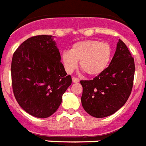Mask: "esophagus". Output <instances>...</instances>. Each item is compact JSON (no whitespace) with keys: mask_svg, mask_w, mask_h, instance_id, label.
<instances>
[{"mask_svg":"<svg viewBox=\"0 0 146 146\" xmlns=\"http://www.w3.org/2000/svg\"><path fill=\"white\" fill-rule=\"evenodd\" d=\"M72 80H73V82H80V79L77 77H73L72 78Z\"/></svg>","mask_w":146,"mask_h":146,"instance_id":"1","label":"esophagus"}]
</instances>
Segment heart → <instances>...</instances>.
I'll list each match as a JSON object with an SVG mask.
<instances>
[{"label":"heart","instance_id":"1","mask_svg":"<svg viewBox=\"0 0 146 146\" xmlns=\"http://www.w3.org/2000/svg\"><path fill=\"white\" fill-rule=\"evenodd\" d=\"M111 57L112 48L108 43L86 40L74 43L70 51H64L61 60L68 73L73 72L77 67L78 60H80L82 70L87 75L97 76L106 70Z\"/></svg>","mask_w":146,"mask_h":146}]
</instances>
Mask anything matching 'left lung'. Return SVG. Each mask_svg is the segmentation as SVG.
<instances>
[{"mask_svg":"<svg viewBox=\"0 0 146 146\" xmlns=\"http://www.w3.org/2000/svg\"><path fill=\"white\" fill-rule=\"evenodd\" d=\"M135 63L127 45L119 39L113 58L103 73L81 80V102L87 113L97 118L113 114L124 105L133 85Z\"/></svg>","mask_w":146,"mask_h":146,"instance_id":"left-lung-1","label":"left lung"}]
</instances>
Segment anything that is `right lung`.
<instances>
[{
  "label": "right lung",
  "mask_w": 146,
  "mask_h": 146,
  "mask_svg": "<svg viewBox=\"0 0 146 146\" xmlns=\"http://www.w3.org/2000/svg\"><path fill=\"white\" fill-rule=\"evenodd\" d=\"M11 79L19 106L38 118L48 117L57 111L72 83L52 35H46L29 38L15 50Z\"/></svg>",
  "instance_id": "add662e5"
}]
</instances>
